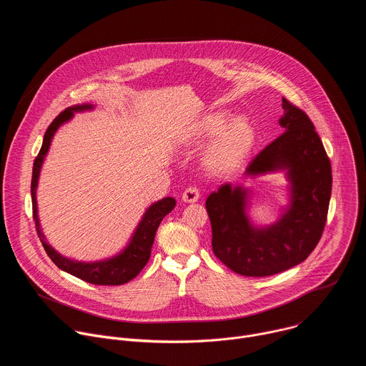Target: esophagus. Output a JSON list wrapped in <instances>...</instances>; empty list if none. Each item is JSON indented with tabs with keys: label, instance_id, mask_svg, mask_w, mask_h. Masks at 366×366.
Masks as SVG:
<instances>
[{
	"label": "esophagus",
	"instance_id": "obj_1",
	"mask_svg": "<svg viewBox=\"0 0 366 366\" xmlns=\"http://www.w3.org/2000/svg\"><path fill=\"white\" fill-rule=\"evenodd\" d=\"M199 198V189L197 187H188L182 194V201L185 202H197Z\"/></svg>",
	"mask_w": 366,
	"mask_h": 366
}]
</instances>
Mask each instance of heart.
Listing matches in <instances>:
<instances>
[{"label": "heart", "mask_w": 366, "mask_h": 366, "mask_svg": "<svg viewBox=\"0 0 366 366\" xmlns=\"http://www.w3.org/2000/svg\"><path fill=\"white\" fill-rule=\"evenodd\" d=\"M213 136L202 153V167L212 177H230L249 158L256 143V130L246 117L232 119L227 112H213L195 123L192 140L202 142Z\"/></svg>", "instance_id": "heart-1"}]
</instances>
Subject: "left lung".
Instances as JSON below:
<instances>
[{"mask_svg":"<svg viewBox=\"0 0 366 366\" xmlns=\"http://www.w3.org/2000/svg\"><path fill=\"white\" fill-rule=\"evenodd\" d=\"M284 133L260 150L246 168L247 177L285 171L290 205L267 227L250 223L249 189L223 184L205 201L213 230V252L233 272L269 277L308 257L317 246L332 195L330 159L308 116L282 98Z\"/></svg>","mask_w":366,"mask_h":366,"instance_id":"left-lung-1","label":"left lung"}]
</instances>
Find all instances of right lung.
Listing matches in <instances>:
<instances>
[{
    "label": "right lung",
    "instance_id": "right-lung-1",
    "mask_svg": "<svg viewBox=\"0 0 366 366\" xmlns=\"http://www.w3.org/2000/svg\"><path fill=\"white\" fill-rule=\"evenodd\" d=\"M92 109H94L92 104H81V106L68 107L47 127L44 137H43V144H41L40 152L33 164V175H31L33 220L36 223L37 234L40 237V242H41L47 256L54 260V264L59 269L85 281V282H89V284L122 285V284L132 281L134 277H137L139 272L147 264V260L150 257V249L154 242L156 230H158L164 217L174 210V207L177 204V201L172 197H167V198L156 201L147 208L146 213L143 214V219L140 220L139 226L136 227L129 244L119 254H116L110 259L97 260V262H79V260L68 259V257L62 256L61 253H58L46 242V239L41 233L39 216H37L36 188H37V182H39L40 169H41L46 154H47V150L50 147V142H51V139H54V134L64 123H66L72 119L74 113L86 112V110H92Z\"/></svg>",
    "mask_w": 366,
    "mask_h": 366
}]
</instances>
